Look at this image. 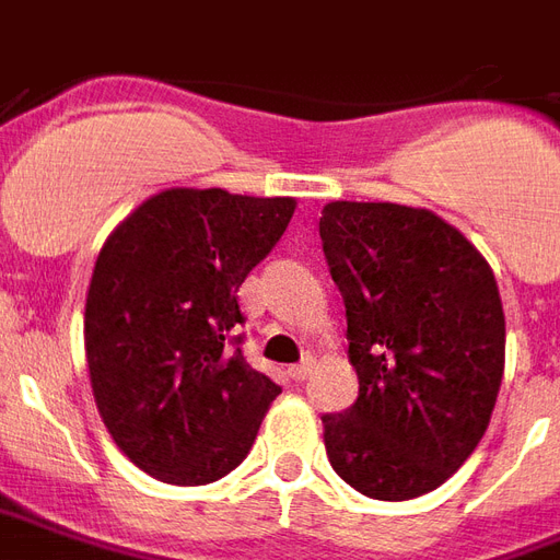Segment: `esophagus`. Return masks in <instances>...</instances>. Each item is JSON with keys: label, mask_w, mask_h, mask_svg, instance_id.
Instances as JSON below:
<instances>
[{"label": "esophagus", "mask_w": 560, "mask_h": 560, "mask_svg": "<svg viewBox=\"0 0 560 560\" xmlns=\"http://www.w3.org/2000/svg\"><path fill=\"white\" fill-rule=\"evenodd\" d=\"M310 370H313V361H310V358H304L301 364L289 366V370H285V375H289L292 382H304V378L310 375Z\"/></svg>", "instance_id": "1"}]
</instances>
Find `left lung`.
Wrapping results in <instances>:
<instances>
[{
    "instance_id": "obj_1",
    "label": "left lung",
    "mask_w": 560,
    "mask_h": 560,
    "mask_svg": "<svg viewBox=\"0 0 560 560\" xmlns=\"http://www.w3.org/2000/svg\"><path fill=\"white\" fill-rule=\"evenodd\" d=\"M319 235L358 373L352 406L322 415L330 465L378 501L432 492L495 409L504 310L492 268L427 208L328 202Z\"/></svg>"
}]
</instances>
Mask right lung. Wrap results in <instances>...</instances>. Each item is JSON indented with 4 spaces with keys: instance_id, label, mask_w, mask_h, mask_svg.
I'll list each match as a JSON object with an SVG mask.
<instances>
[{
    "instance_id": "add662e5",
    "label": "right lung",
    "mask_w": 560,
    "mask_h": 560,
    "mask_svg": "<svg viewBox=\"0 0 560 560\" xmlns=\"http://www.w3.org/2000/svg\"><path fill=\"white\" fill-rule=\"evenodd\" d=\"M295 199L173 187L101 247L85 358L113 442L145 475L202 487L250 453L280 394L241 352L238 289L289 226Z\"/></svg>"
}]
</instances>
